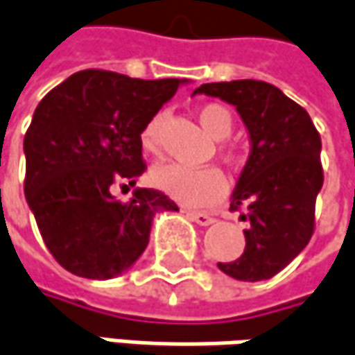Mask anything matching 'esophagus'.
Returning <instances> with one entry per match:
<instances>
[{
	"instance_id": "esophagus-1",
	"label": "esophagus",
	"mask_w": 355,
	"mask_h": 355,
	"mask_svg": "<svg viewBox=\"0 0 355 355\" xmlns=\"http://www.w3.org/2000/svg\"><path fill=\"white\" fill-rule=\"evenodd\" d=\"M186 214L189 220H193V222L200 223V225H209V223L216 222V218H214V216L204 214V211H191V209H187Z\"/></svg>"
}]
</instances>
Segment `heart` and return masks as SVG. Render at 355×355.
Here are the masks:
<instances>
[{"label": "heart", "mask_w": 355, "mask_h": 355, "mask_svg": "<svg viewBox=\"0 0 355 355\" xmlns=\"http://www.w3.org/2000/svg\"><path fill=\"white\" fill-rule=\"evenodd\" d=\"M200 123L204 130L216 139H225L234 130V116L222 103H205L198 110ZM166 123V114L157 112L144 125L139 133V146L150 155H157L162 151V132ZM220 157L230 166L238 169L245 164V151L236 146H220ZM150 180L153 187L164 191L171 200L186 205H209L216 204L227 187V180L223 171L216 166L209 168H186L180 164H164L151 169Z\"/></svg>", "instance_id": "b5f03b06"}]
</instances>
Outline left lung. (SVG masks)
<instances>
[{
  "instance_id": "left-lung-1",
  "label": "left lung",
  "mask_w": 355,
  "mask_h": 355,
  "mask_svg": "<svg viewBox=\"0 0 355 355\" xmlns=\"http://www.w3.org/2000/svg\"><path fill=\"white\" fill-rule=\"evenodd\" d=\"M193 94L236 105L252 139L230 207L248 222L245 250L236 261L218 268L241 282L270 279L313 236L315 198L324 186L322 137L310 114L272 83L218 81L200 85Z\"/></svg>"
}]
</instances>
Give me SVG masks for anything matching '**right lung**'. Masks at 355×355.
Segmentation results:
<instances>
[{"label": "right lung", "instance_id": "obj_1", "mask_svg": "<svg viewBox=\"0 0 355 355\" xmlns=\"http://www.w3.org/2000/svg\"><path fill=\"white\" fill-rule=\"evenodd\" d=\"M182 80H137L83 69L35 107L24 139L26 200L49 254L71 274L107 279L128 270L150 241L159 209H178L164 191L130 189L146 171L139 133Z\"/></svg>", "mask_w": 355, "mask_h": 355}]
</instances>
